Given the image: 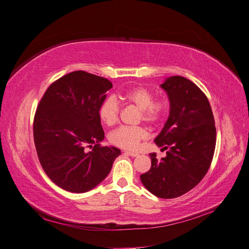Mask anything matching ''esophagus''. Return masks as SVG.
Listing matches in <instances>:
<instances>
[{
  "mask_svg": "<svg viewBox=\"0 0 249 249\" xmlns=\"http://www.w3.org/2000/svg\"><path fill=\"white\" fill-rule=\"evenodd\" d=\"M127 155H129V156H132V157H137V156H139V154L137 153V152H133V151H126L125 152Z\"/></svg>",
  "mask_w": 249,
  "mask_h": 249,
  "instance_id": "1",
  "label": "esophagus"
}]
</instances>
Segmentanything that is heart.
Segmentation results:
<instances>
[{
  "label": "heart",
  "mask_w": 249,
  "mask_h": 249,
  "mask_svg": "<svg viewBox=\"0 0 249 249\" xmlns=\"http://www.w3.org/2000/svg\"><path fill=\"white\" fill-rule=\"evenodd\" d=\"M123 101L135 105L141 110L142 119L148 123H158L163 119L168 109L165 100H154L151 91L144 87H135L121 93ZM120 106L114 97H108L99 107L100 120L107 126H113L119 120ZM147 137V132L142 127L121 126L109 134V141L125 149H136L139 143Z\"/></svg>",
  "instance_id": "1"
}]
</instances>
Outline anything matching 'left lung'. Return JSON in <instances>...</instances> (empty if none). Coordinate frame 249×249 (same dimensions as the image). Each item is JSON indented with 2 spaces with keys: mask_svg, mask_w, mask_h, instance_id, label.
<instances>
[{
  "mask_svg": "<svg viewBox=\"0 0 249 249\" xmlns=\"http://www.w3.org/2000/svg\"><path fill=\"white\" fill-rule=\"evenodd\" d=\"M170 110L154 142L166 151L157 160L150 153L151 168L140 175L145 188L160 198H175L194 188L207 173L213 158L216 129L209 101L193 82L182 77L165 79Z\"/></svg>",
  "mask_w": 249,
  "mask_h": 249,
  "instance_id": "1",
  "label": "left lung"
}]
</instances>
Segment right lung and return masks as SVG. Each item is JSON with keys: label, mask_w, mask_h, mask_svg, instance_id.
I'll return each mask as SVG.
<instances>
[{"label": "right lung", "mask_w": 249, "mask_h": 249, "mask_svg": "<svg viewBox=\"0 0 249 249\" xmlns=\"http://www.w3.org/2000/svg\"><path fill=\"white\" fill-rule=\"evenodd\" d=\"M112 87L106 78L75 71L55 81L39 103L33 126L37 154L48 177L66 191L95 188L121 154L99 144L105 136L98 110Z\"/></svg>", "instance_id": "add662e5"}]
</instances>
